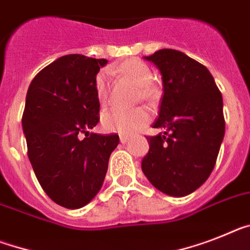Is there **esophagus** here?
<instances>
[{"label": "esophagus", "instance_id": "34e87169", "mask_svg": "<svg viewBox=\"0 0 250 250\" xmlns=\"http://www.w3.org/2000/svg\"><path fill=\"white\" fill-rule=\"evenodd\" d=\"M119 140H121L122 144H125V142H127L129 140V136H125V135H121V137H119Z\"/></svg>", "mask_w": 250, "mask_h": 250}]
</instances>
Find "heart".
I'll list each match as a JSON object with an SVG mask.
<instances>
[{
    "mask_svg": "<svg viewBox=\"0 0 250 250\" xmlns=\"http://www.w3.org/2000/svg\"><path fill=\"white\" fill-rule=\"evenodd\" d=\"M110 72L127 80L131 85L137 87V98L141 100H151L154 98L152 73L144 62L137 58H129L123 61L119 66L112 68ZM95 94L98 102L102 105L108 103V79L105 73H99L95 80ZM150 121V113L144 108H136L132 110L112 109L103 113L102 125L108 132L118 133H133L146 125Z\"/></svg>",
    "mask_w": 250,
    "mask_h": 250,
    "instance_id": "obj_1",
    "label": "heart"
}]
</instances>
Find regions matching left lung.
I'll return each mask as SVG.
<instances>
[{"label":"left lung","mask_w":250,"mask_h":250,"mask_svg":"<svg viewBox=\"0 0 250 250\" xmlns=\"http://www.w3.org/2000/svg\"><path fill=\"white\" fill-rule=\"evenodd\" d=\"M146 60L163 79L159 118L147 136L150 150L142 171L165 194L183 197L200 188L212 173L225 135L222 95L206 67L175 49H160Z\"/></svg>","instance_id":"1"}]
</instances>
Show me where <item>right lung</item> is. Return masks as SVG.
Wrapping results in <instances>:
<instances>
[{
    "instance_id": "obj_1",
    "label": "right lung",
    "mask_w": 250,
    "mask_h": 250,
    "mask_svg": "<svg viewBox=\"0 0 250 250\" xmlns=\"http://www.w3.org/2000/svg\"><path fill=\"white\" fill-rule=\"evenodd\" d=\"M106 63L67 54L44 67L26 93L22 129L29 160L47 196L66 208L83 207L96 196L119 144L115 133H89L99 122L96 75Z\"/></svg>"
}]
</instances>
